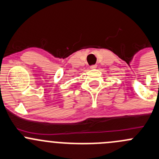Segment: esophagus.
<instances>
[{
  "mask_svg": "<svg viewBox=\"0 0 159 159\" xmlns=\"http://www.w3.org/2000/svg\"><path fill=\"white\" fill-rule=\"evenodd\" d=\"M96 68H97V65H93L90 66V69H92V70H93V69H96Z\"/></svg>",
  "mask_w": 159,
  "mask_h": 159,
  "instance_id": "esophagus-1",
  "label": "esophagus"
}]
</instances>
